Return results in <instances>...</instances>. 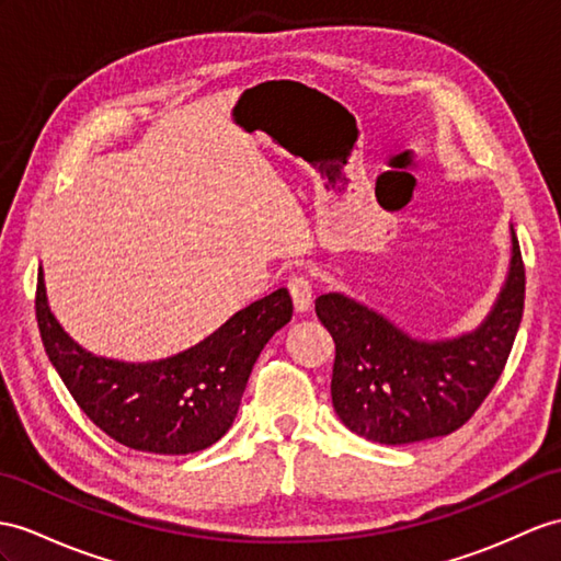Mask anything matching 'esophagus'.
<instances>
[{
    "instance_id": "34e87169",
    "label": "esophagus",
    "mask_w": 561,
    "mask_h": 561,
    "mask_svg": "<svg viewBox=\"0 0 561 561\" xmlns=\"http://www.w3.org/2000/svg\"><path fill=\"white\" fill-rule=\"evenodd\" d=\"M288 293L293 299L295 313H305L311 307V283L305 276H295L288 280Z\"/></svg>"
}]
</instances>
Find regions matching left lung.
Returning <instances> with one entry per match:
<instances>
[{
  "instance_id": "1",
  "label": "left lung",
  "mask_w": 561,
  "mask_h": 561,
  "mask_svg": "<svg viewBox=\"0 0 561 561\" xmlns=\"http://www.w3.org/2000/svg\"><path fill=\"white\" fill-rule=\"evenodd\" d=\"M526 273L512 228L507 280L481 325L447 340H419L343 293L317 297L335 343V414L362 438L409 445L467 423L495 388L524 317Z\"/></svg>"
}]
</instances>
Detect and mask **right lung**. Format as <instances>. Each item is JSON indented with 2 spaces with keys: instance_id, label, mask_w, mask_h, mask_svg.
<instances>
[{
  "instance_id": "1",
  "label": "right lung",
  "mask_w": 561,
  "mask_h": 561,
  "mask_svg": "<svg viewBox=\"0 0 561 561\" xmlns=\"http://www.w3.org/2000/svg\"><path fill=\"white\" fill-rule=\"evenodd\" d=\"M35 313L51 366L94 426L140 453L193 455L233 426L259 352L293 319V299L280 288L236 311L195 347L142 364L80 347L54 319L43 268Z\"/></svg>"
}]
</instances>
